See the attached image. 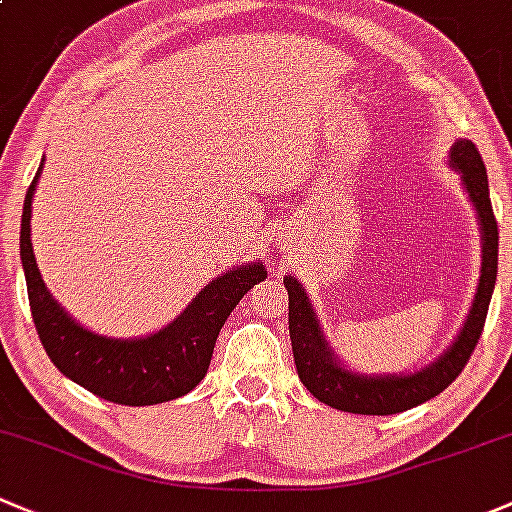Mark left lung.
<instances>
[{
  "instance_id": "8db88e82",
  "label": "left lung",
  "mask_w": 512,
  "mask_h": 512,
  "mask_svg": "<svg viewBox=\"0 0 512 512\" xmlns=\"http://www.w3.org/2000/svg\"><path fill=\"white\" fill-rule=\"evenodd\" d=\"M451 162L461 172L463 187L476 207L483 229V268L478 283L476 300L468 313L466 325L456 342L426 370L414 374H392V377H365L352 374L337 365L335 355L325 345V337L318 328L310 300L293 276H286L283 286L288 291V330L295 357V370L315 399L328 407L352 414H397L412 409L416 404L429 402L431 397L444 392L453 379L468 365V357L481 340L486 325L488 305H491L495 276H498V221H495L491 194H488L486 165L481 152L471 140H458L451 147Z\"/></svg>"
}]
</instances>
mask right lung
I'll list each match as a JSON object with an SVG mask.
<instances>
[{
  "mask_svg": "<svg viewBox=\"0 0 512 512\" xmlns=\"http://www.w3.org/2000/svg\"><path fill=\"white\" fill-rule=\"evenodd\" d=\"M39 175L41 167L26 189L19 249L31 318L49 360L88 392L128 407L170 402L192 392L209 370L221 325L239 300L266 278L263 263L221 273L160 333L138 340L96 335L63 313L61 305L46 291L36 268L31 249V199Z\"/></svg>",
  "mask_w": 512,
  "mask_h": 512,
  "instance_id": "obj_1",
  "label": "right lung"
}]
</instances>
